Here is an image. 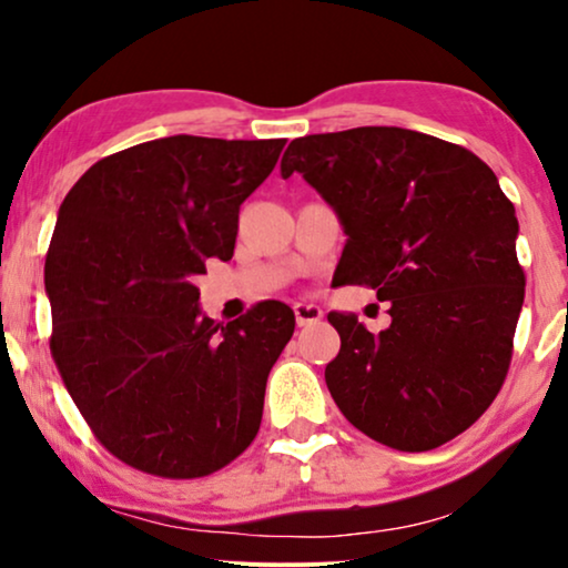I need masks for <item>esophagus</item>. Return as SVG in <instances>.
Listing matches in <instances>:
<instances>
[{
	"label": "esophagus",
	"instance_id": "obj_1",
	"mask_svg": "<svg viewBox=\"0 0 568 568\" xmlns=\"http://www.w3.org/2000/svg\"><path fill=\"white\" fill-rule=\"evenodd\" d=\"M294 317H297V325H310L321 321L323 310L313 305V302H297V305H294Z\"/></svg>",
	"mask_w": 568,
	"mask_h": 568
}]
</instances>
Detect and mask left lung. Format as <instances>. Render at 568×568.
I'll use <instances>...</instances> for the list:
<instances>
[{
	"instance_id": "8db88e82",
	"label": "left lung",
	"mask_w": 568,
	"mask_h": 568,
	"mask_svg": "<svg viewBox=\"0 0 568 568\" xmlns=\"http://www.w3.org/2000/svg\"><path fill=\"white\" fill-rule=\"evenodd\" d=\"M292 173L344 224L333 284L390 302L377 336L328 313L341 352L325 385L341 414L400 453L455 439L501 390L525 300L519 224L494 170L422 131L359 126L294 139L282 158Z\"/></svg>"
}]
</instances>
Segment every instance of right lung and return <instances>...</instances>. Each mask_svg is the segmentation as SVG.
<instances>
[{
    "mask_svg": "<svg viewBox=\"0 0 568 568\" xmlns=\"http://www.w3.org/2000/svg\"><path fill=\"white\" fill-rule=\"evenodd\" d=\"M286 139L165 136L98 160L61 201L45 255L51 356L108 453L201 478L251 445L294 313L266 300L227 325L196 278L235 253L240 204Z\"/></svg>",
    "mask_w": 568,
    "mask_h": 568,
    "instance_id": "add662e5",
    "label": "right lung"
}]
</instances>
